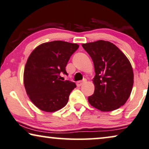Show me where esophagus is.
Here are the masks:
<instances>
[{
    "instance_id": "esophagus-1",
    "label": "esophagus",
    "mask_w": 149,
    "mask_h": 149,
    "mask_svg": "<svg viewBox=\"0 0 149 149\" xmlns=\"http://www.w3.org/2000/svg\"><path fill=\"white\" fill-rule=\"evenodd\" d=\"M86 79H84V80H82V81H77V83H76L77 86H78V87L81 86L84 83L86 82Z\"/></svg>"
}]
</instances>
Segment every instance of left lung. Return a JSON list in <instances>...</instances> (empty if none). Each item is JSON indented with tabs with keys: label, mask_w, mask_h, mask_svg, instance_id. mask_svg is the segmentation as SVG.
<instances>
[{
	"label": "left lung",
	"mask_w": 149,
	"mask_h": 149,
	"mask_svg": "<svg viewBox=\"0 0 149 149\" xmlns=\"http://www.w3.org/2000/svg\"><path fill=\"white\" fill-rule=\"evenodd\" d=\"M81 46L93 59L96 74L89 103L103 112L117 109L126 102L132 90L134 72L129 59L109 41L100 40Z\"/></svg>",
	"instance_id": "obj_1"
}]
</instances>
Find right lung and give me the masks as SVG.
<instances>
[{"instance_id": "add662e5", "label": "right lung", "mask_w": 149, "mask_h": 149, "mask_svg": "<svg viewBox=\"0 0 149 149\" xmlns=\"http://www.w3.org/2000/svg\"><path fill=\"white\" fill-rule=\"evenodd\" d=\"M78 47L77 44L56 40L41 44L30 54L24 68V86L31 101L39 109L52 113L68 103L76 85L61 80L60 74H68L65 67Z\"/></svg>"}]
</instances>
